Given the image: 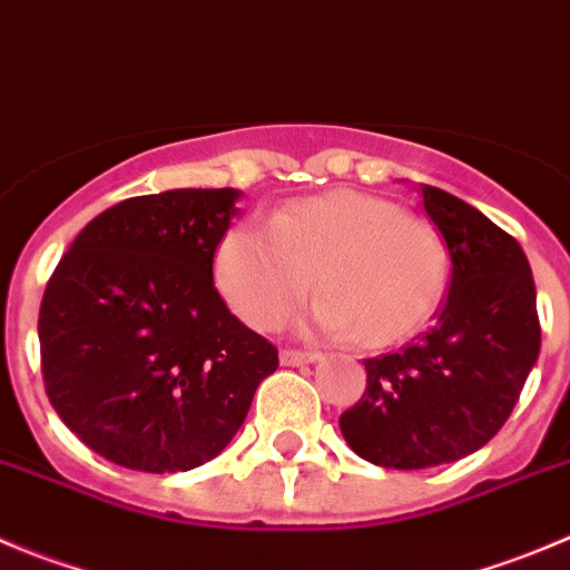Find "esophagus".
Here are the masks:
<instances>
[{
    "label": "esophagus",
    "mask_w": 570,
    "mask_h": 570,
    "mask_svg": "<svg viewBox=\"0 0 570 570\" xmlns=\"http://www.w3.org/2000/svg\"><path fill=\"white\" fill-rule=\"evenodd\" d=\"M322 361L318 352H302V350H282L279 352V363L282 366H305V363H316Z\"/></svg>",
    "instance_id": "34e87169"
}]
</instances>
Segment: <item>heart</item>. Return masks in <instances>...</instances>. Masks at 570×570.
<instances>
[{
  "label": "heart",
  "instance_id": "1",
  "mask_svg": "<svg viewBox=\"0 0 570 570\" xmlns=\"http://www.w3.org/2000/svg\"><path fill=\"white\" fill-rule=\"evenodd\" d=\"M215 279L257 330L279 327L316 282L313 327L383 346L409 338L436 311L448 248L425 218L394 200L335 189L279 209L268 226H232L215 254Z\"/></svg>",
  "mask_w": 570,
  "mask_h": 570
}]
</instances>
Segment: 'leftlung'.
I'll use <instances>...</instances> for the list:
<instances>
[{"instance_id":"1","label":"left lung","mask_w":570,"mask_h":570,"mask_svg":"<svg viewBox=\"0 0 570 570\" xmlns=\"http://www.w3.org/2000/svg\"><path fill=\"white\" fill-rule=\"evenodd\" d=\"M420 193L451 252V285L428 333L363 361L366 392L338 420L357 456L394 470L484 448L540 355L538 291L520 243L456 195L431 184Z\"/></svg>"}]
</instances>
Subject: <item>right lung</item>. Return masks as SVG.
<instances>
[{"mask_svg": "<svg viewBox=\"0 0 570 570\" xmlns=\"http://www.w3.org/2000/svg\"><path fill=\"white\" fill-rule=\"evenodd\" d=\"M240 189H167L114 204L75 237L38 313L47 397L91 451L145 473L218 456L276 346L213 282Z\"/></svg>", "mask_w": 570, "mask_h": 570, "instance_id": "right-lung-1", "label": "right lung"}]
</instances>
